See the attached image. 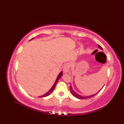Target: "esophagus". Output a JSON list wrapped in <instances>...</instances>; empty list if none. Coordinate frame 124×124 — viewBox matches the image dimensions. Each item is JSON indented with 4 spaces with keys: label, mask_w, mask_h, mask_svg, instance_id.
Returning a JSON list of instances; mask_svg holds the SVG:
<instances>
[{
    "label": "esophagus",
    "mask_w": 124,
    "mask_h": 124,
    "mask_svg": "<svg viewBox=\"0 0 124 124\" xmlns=\"http://www.w3.org/2000/svg\"><path fill=\"white\" fill-rule=\"evenodd\" d=\"M70 68V64L69 63H67L65 64L64 67H63V72L64 73H67L69 72V69Z\"/></svg>",
    "instance_id": "obj_1"
}]
</instances>
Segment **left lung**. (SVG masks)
I'll return each instance as SVG.
<instances>
[{"label": "left lung", "mask_w": 124, "mask_h": 124, "mask_svg": "<svg viewBox=\"0 0 124 124\" xmlns=\"http://www.w3.org/2000/svg\"><path fill=\"white\" fill-rule=\"evenodd\" d=\"M98 47H99V48H100L101 49L103 50V49H102V47H101V46H100V45H98ZM70 91H71V93H72V94L75 97H76V98L79 99H86L90 98V97H93V96H94V95H96L97 93H98L100 91H99L98 92H97V93L95 94H93V95H90V96H81V95H78V94L76 93V92L73 90V89H72V86H70Z\"/></svg>", "instance_id": "8db88e82"}]
</instances>
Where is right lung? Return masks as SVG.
Listing matches in <instances>:
<instances>
[{"label":"right lung","instance_id":"1","mask_svg":"<svg viewBox=\"0 0 124 124\" xmlns=\"http://www.w3.org/2000/svg\"><path fill=\"white\" fill-rule=\"evenodd\" d=\"M33 38H32V39H33ZM62 74H63V72H62V71H61V72L60 73H59V76H57V78H56V81H55V83H54V84L53 85V86H52V87L50 89V90L48 92H47V93H46V94H45L44 95H41V96H39L40 97H46V96H48L49 94H51L52 92H53V91H54V88H55V86H56V83H57V81H58V80H59V79H60V78L61 77V76H62Z\"/></svg>","mask_w":124,"mask_h":124}]
</instances>
